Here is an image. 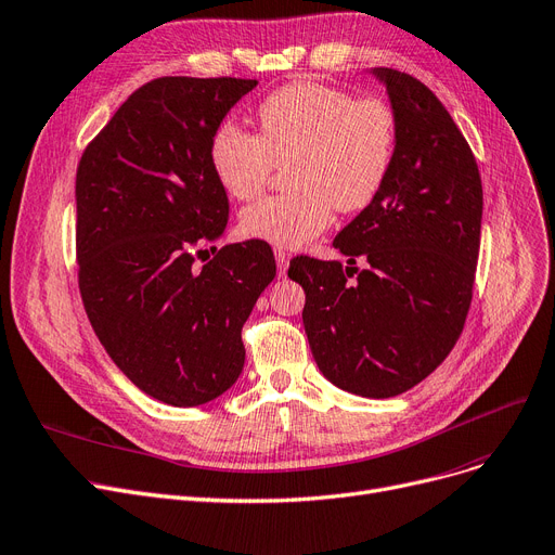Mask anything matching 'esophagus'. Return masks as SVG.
I'll list each match as a JSON object with an SVG mask.
<instances>
[{"label": "esophagus", "mask_w": 555, "mask_h": 555, "mask_svg": "<svg viewBox=\"0 0 555 555\" xmlns=\"http://www.w3.org/2000/svg\"><path fill=\"white\" fill-rule=\"evenodd\" d=\"M274 258H276L279 276H285L287 274V264H291V256H287L283 249H274Z\"/></svg>", "instance_id": "1"}]
</instances>
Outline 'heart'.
<instances>
[{"mask_svg": "<svg viewBox=\"0 0 555 555\" xmlns=\"http://www.w3.org/2000/svg\"><path fill=\"white\" fill-rule=\"evenodd\" d=\"M258 133L222 125L208 144L210 170L233 199H251L274 165H285L291 192L247 206L240 231L279 249L308 245L340 212L365 210L385 185L397 152V115L374 98L293 83L264 98Z\"/></svg>", "mask_w": 555, "mask_h": 555, "instance_id": "b5f03b06", "label": "heart"}]
</instances>
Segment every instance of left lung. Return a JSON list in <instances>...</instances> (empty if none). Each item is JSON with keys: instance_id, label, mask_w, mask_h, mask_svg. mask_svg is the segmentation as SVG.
<instances>
[{"instance_id": "left-lung-1", "label": "left lung", "mask_w": 555, "mask_h": 555, "mask_svg": "<svg viewBox=\"0 0 555 555\" xmlns=\"http://www.w3.org/2000/svg\"><path fill=\"white\" fill-rule=\"evenodd\" d=\"M397 115V152L378 197L335 235L337 260L297 256L304 328L320 372L340 390L388 399L415 388L463 333L480 247L476 158L422 81L374 67ZM363 257L365 271L354 268Z\"/></svg>"}]
</instances>
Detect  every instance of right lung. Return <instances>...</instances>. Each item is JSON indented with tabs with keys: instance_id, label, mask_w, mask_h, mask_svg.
Masks as SVG:
<instances>
[{
	"instance_id": "right-lung-1",
	"label": "right lung",
	"mask_w": 555,
	"mask_h": 555,
	"mask_svg": "<svg viewBox=\"0 0 555 555\" xmlns=\"http://www.w3.org/2000/svg\"><path fill=\"white\" fill-rule=\"evenodd\" d=\"M256 79L138 88L77 170L79 291L113 363L163 403L218 399L245 367L243 324L276 276L260 240L210 247L229 222L208 144Z\"/></svg>"
}]
</instances>
